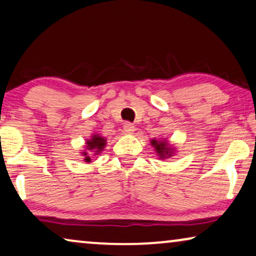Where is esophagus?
Instances as JSON below:
<instances>
[{"label":"esophagus","instance_id":"esophagus-1","mask_svg":"<svg viewBox=\"0 0 256 256\" xmlns=\"http://www.w3.org/2000/svg\"><path fill=\"white\" fill-rule=\"evenodd\" d=\"M123 130H124L125 133H128V134H132V133L136 131V128H134V125L131 124V123H128V122H126V123H124Z\"/></svg>","mask_w":256,"mask_h":256}]
</instances>
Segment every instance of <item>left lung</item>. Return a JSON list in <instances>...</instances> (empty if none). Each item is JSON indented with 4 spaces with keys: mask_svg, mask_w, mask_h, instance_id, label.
<instances>
[{
    "mask_svg": "<svg viewBox=\"0 0 256 256\" xmlns=\"http://www.w3.org/2000/svg\"><path fill=\"white\" fill-rule=\"evenodd\" d=\"M152 144L155 147L156 152L160 155V158H169L174 154L172 152V148L169 147L166 141L162 140V141H156V140H152Z\"/></svg>",
    "mask_w": 256,
    "mask_h": 256,
    "instance_id": "left-lung-1",
    "label": "left lung"
}]
</instances>
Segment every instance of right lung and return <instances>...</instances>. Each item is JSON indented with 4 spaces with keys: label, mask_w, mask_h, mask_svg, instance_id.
I'll list each match as a JSON object with an SVG mask.
<instances>
[{
    "label": "right lung",
    "mask_w": 256,
    "mask_h": 256,
    "mask_svg": "<svg viewBox=\"0 0 256 256\" xmlns=\"http://www.w3.org/2000/svg\"><path fill=\"white\" fill-rule=\"evenodd\" d=\"M87 150L90 152H84V156H85V161L86 162H90V156L87 154V152H94V155H98V152L101 150H104V148L106 146V139L102 138V136L95 134L93 136V138L90 140H87Z\"/></svg>",
    "instance_id": "obj_1"
}]
</instances>
